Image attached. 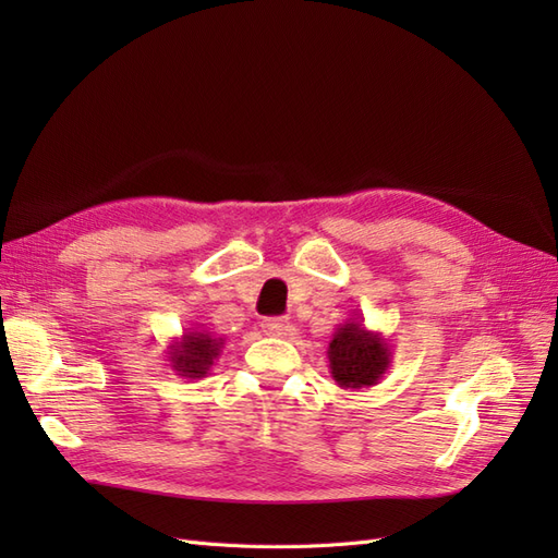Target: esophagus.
<instances>
[{"mask_svg":"<svg viewBox=\"0 0 558 558\" xmlns=\"http://www.w3.org/2000/svg\"><path fill=\"white\" fill-rule=\"evenodd\" d=\"M263 330L267 332V335H272V337H283V335H289V328H291V324L286 318H279V316H272V318H263Z\"/></svg>","mask_w":558,"mask_h":558,"instance_id":"34e87169","label":"esophagus"}]
</instances>
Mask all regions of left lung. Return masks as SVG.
I'll list each match as a JSON object with an SVG mask.
<instances>
[{
  "label": "left lung",
  "instance_id": "1",
  "mask_svg": "<svg viewBox=\"0 0 558 558\" xmlns=\"http://www.w3.org/2000/svg\"><path fill=\"white\" fill-rule=\"evenodd\" d=\"M330 377L340 388H361L375 386L386 369L391 367V349L381 337V332L367 330L361 316L347 318L332 332L328 344Z\"/></svg>",
  "mask_w": 558,
  "mask_h": 558
}]
</instances>
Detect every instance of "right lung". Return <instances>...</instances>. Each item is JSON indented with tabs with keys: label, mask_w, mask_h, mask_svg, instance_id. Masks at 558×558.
Returning a JSON list of instances; mask_svg holds the SVG:
<instances>
[{
	"label": "right lung",
	"mask_w": 558,
	"mask_h": 558,
	"mask_svg": "<svg viewBox=\"0 0 558 558\" xmlns=\"http://www.w3.org/2000/svg\"><path fill=\"white\" fill-rule=\"evenodd\" d=\"M223 349L221 337L211 335L205 328H185L181 337H174L172 344L167 347V361L179 377L202 379L209 375L214 361H218Z\"/></svg>",
	"instance_id": "obj_1"
}]
</instances>
